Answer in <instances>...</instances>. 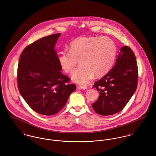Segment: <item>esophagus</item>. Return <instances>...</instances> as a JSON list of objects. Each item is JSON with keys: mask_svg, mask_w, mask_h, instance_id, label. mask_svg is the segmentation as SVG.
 <instances>
[{"mask_svg": "<svg viewBox=\"0 0 156 156\" xmlns=\"http://www.w3.org/2000/svg\"><path fill=\"white\" fill-rule=\"evenodd\" d=\"M79 89H87V87L85 85H80L78 87Z\"/></svg>", "mask_w": 156, "mask_h": 156, "instance_id": "34e87169", "label": "esophagus"}]
</instances>
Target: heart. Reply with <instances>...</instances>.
<instances>
[{"label":"heart","instance_id":"heart-1","mask_svg":"<svg viewBox=\"0 0 156 156\" xmlns=\"http://www.w3.org/2000/svg\"><path fill=\"white\" fill-rule=\"evenodd\" d=\"M69 51H62L58 56L60 67L72 72L79 60L80 66L71 75L74 82L86 84L94 77L105 75L113 64L116 49L114 42L106 37H81L72 41Z\"/></svg>","mask_w":156,"mask_h":156}]
</instances>
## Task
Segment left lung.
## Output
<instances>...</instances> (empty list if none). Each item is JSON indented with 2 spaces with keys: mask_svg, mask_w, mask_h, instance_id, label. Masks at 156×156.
<instances>
[{
  "mask_svg": "<svg viewBox=\"0 0 156 156\" xmlns=\"http://www.w3.org/2000/svg\"><path fill=\"white\" fill-rule=\"evenodd\" d=\"M138 70L136 57L128 46L121 48L114 67L93 86L98 91L92 106L97 113L106 116L121 111L137 88Z\"/></svg>",
  "mask_w": 156,
  "mask_h": 156,
  "instance_id": "left-lung-1",
  "label": "left lung"
}]
</instances>
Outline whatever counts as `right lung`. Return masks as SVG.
Segmentation results:
<instances>
[{
  "label": "right lung",
  "instance_id": "obj_1",
  "mask_svg": "<svg viewBox=\"0 0 156 156\" xmlns=\"http://www.w3.org/2000/svg\"><path fill=\"white\" fill-rule=\"evenodd\" d=\"M61 34L43 37L26 47L20 58L17 71L18 88L23 98L34 111L52 115L66 105L76 89L68 84L62 73L55 48Z\"/></svg>",
  "mask_w": 156,
  "mask_h": 156
}]
</instances>
